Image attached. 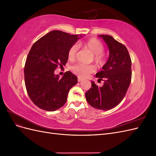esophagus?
Wrapping results in <instances>:
<instances>
[{"label": "esophagus", "instance_id": "obj_1", "mask_svg": "<svg viewBox=\"0 0 156 156\" xmlns=\"http://www.w3.org/2000/svg\"><path fill=\"white\" fill-rule=\"evenodd\" d=\"M83 81V79L80 78V77H78V82H81V81Z\"/></svg>", "mask_w": 156, "mask_h": 156}]
</instances>
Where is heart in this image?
I'll list each match as a JSON object with an SVG mask.
<instances>
[{
    "label": "heart",
    "mask_w": 156,
    "mask_h": 156,
    "mask_svg": "<svg viewBox=\"0 0 156 156\" xmlns=\"http://www.w3.org/2000/svg\"><path fill=\"white\" fill-rule=\"evenodd\" d=\"M83 47L84 49L90 51L93 55L94 61L98 65L101 66L104 63L105 57L103 53L104 51V45L100 41L96 38L90 39L84 42ZM78 49V45L76 44L73 45L69 48L68 56L70 60H73L76 58ZM71 69L75 75L81 77H86L95 71V67L93 66H85L81 64L73 66Z\"/></svg>",
    "instance_id": "heart-1"
}]
</instances>
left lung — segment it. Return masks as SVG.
Returning <instances> with one entry per match:
<instances>
[{
    "instance_id": "8db88e82",
    "label": "left lung",
    "mask_w": 156,
    "mask_h": 156,
    "mask_svg": "<svg viewBox=\"0 0 156 156\" xmlns=\"http://www.w3.org/2000/svg\"><path fill=\"white\" fill-rule=\"evenodd\" d=\"M107 44L109 56L100 72L96 74L103 85L92 87L85 93L87 101L94 108L107 111L115 107L126 96L131 80V60L126 46L109 35H99Z\"/></svg>"
}]
</instances>
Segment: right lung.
<instances>
[{
	"label": "right lung",
	"mask_w": 156,
	"mask_h": 156,
	"mask_svg": "<svg viewBox=\"0 0 156 156\" xmlns=\"http://www.w3.org/2000/svg\"><path fill=\"white\" fill-rule=\"evenodd\" d=\"M82 37L53 30L32 46L25 65V83L30 100L41 109L55 111L62 107L77 83V76L69 71L61 79L54 72L66 65L69 48Z\"/></svg>",
	"instance_id": "1"
}]
</instances>
